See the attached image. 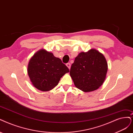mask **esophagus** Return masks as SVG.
<instances>
[{
	"label": "esophagus",
	"mask_w": 133,
	"mask_h": 133,
	"mask_svg": "<svg viewBox=\"0 0 133 133\" xmlns=\"http://www.w3.org/2000/svg\"><path fill=\"white\" fill-rule=\"evenodd\" d=\"M66 66H67V67L68 68H69V69H70V68H71V63H67L66 64Z\"/></svg>",
	"instance_id": "obj_1"
}]
</instances>
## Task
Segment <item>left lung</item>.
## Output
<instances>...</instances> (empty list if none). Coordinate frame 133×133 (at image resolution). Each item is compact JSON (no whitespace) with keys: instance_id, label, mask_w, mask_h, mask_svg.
Returning a JSON list of instances; mask_svg holds the SVG:
<instances>
[{"instance_id":"1","label":"left lung","mask_w":133,"mask_h":133,"mask_svg":"<svg viewBox=\"0 0 133 133\" xmlns=\"http://www.w3.org/2000/svg\"><path fill=\"white\" fill-rule=\"evenodd\" d=\"M107 70L105 56L92 49L78 54L71 66L70 76L78 89L90 92L97 89L103 84Z\"/></svg>"}]
</instances>
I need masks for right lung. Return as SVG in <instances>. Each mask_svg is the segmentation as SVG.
<instances>
[{
	"instance_id": "add662e5",
	"label": "right lung",
	"mask_w": 133,
	"mask_h": 133,
	"mask_svg": "<svg viewBox=\"0 0 133 133\" xmlns=\"http://www.w3.org/2000/svg\"><path fill=\"white\" fill-rule=\"evenodd\" d=\"M60 58L44 49L37 51L29 61L27 72L33 85L47 91L57 85L61 78L69 72Z\"/></svg>"
}]
</instances>
